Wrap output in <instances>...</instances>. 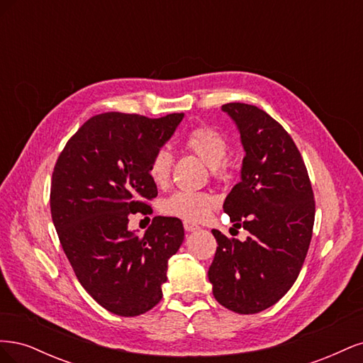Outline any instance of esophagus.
<instances>
[{"instance_id":"obj_1","label":"esophagus","mask_w":363,"mask_h":363,"mask_svg":"<svg viewBox=\"0 0 363 363\" xmlns=\"http://www.w3.org/2000/svg\"><path fill=\"white\" fill-rule=\"evenodd\" d=\"M183 227H184V230L188 233H191V232H195V230H200V227L196 225V224H194V223H191V221H183Z\"/></svg>"}]
</instances>
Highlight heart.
I'll return each mask as SVG.
<instances>
[{
	"label": "heart",
	"instance_id": "b5f03b06",
	"mask_svg": "<svg viewBox=\"0 0 363 363\" xmlns=\"http://www.w3.org/2000/svg\"><path fill=\"white\" fill-rule=\"evenodd\" d=\"M184 147L196 157H200L208 168L219 172L228 160L230 145L227 138L212 127H196L184 139ZM172 155L168 150H159L150 163V179L159 188L167 186L172 171ZM215 206L211 195L203 192H175L163 200L160 211L164 216L182 218L186 221H203Z\"/></svg>",
	"mask_w": 363,
	"mask_h": 363
}]
</instances>
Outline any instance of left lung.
<instances>
[{
    "instance_id": "8db88e82",
    "label": "left lung",
    "mask_w": 363,
    "mask_h": 363,
    "mask_svg": "<svg viewBox=\"0 0 363 363\" xmlns=\"http://www.w3.org/2000/svg\"><path fill=\"white\" fill-rule=\"evenodd\" d=\"M245 157L224 212L250 236L240 242L212 230L218 242L208 281L219 304L257 313L276 304L301 271L311 245L315 201L298 148L276 119L242 103L224 104Z\"/></svg>"
}]
</instances>
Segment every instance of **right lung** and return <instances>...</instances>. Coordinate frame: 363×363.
Masks as SVG:
<instances>
[{
  "label": "right lung",
  "instance_id": "1",
  "mask_svg": "<svg viewBox=\"0 0 363 363\" xmlns=\"http://www.w3.org/2000/svg\"><path fill=\"white\" fill-rule=\"evenodd\" d=\"M183 118L92 116L54 167L50 206L62 248L82 286L115 315L138 316L160 301L168 260L184 239L171 216H156L144 236L128 230V215L157 196L150 163Z\"/></svg>",
  "mask_w": 363,
  "mask_h": 363
}]
</instances>
